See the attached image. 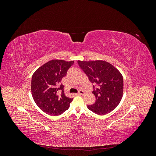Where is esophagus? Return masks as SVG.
Segmentation results:
<instances>
[{
  "label": "esophagus",
  "mask_w": 156,
  "mask_h": 156,
  "mask_svg": "<svg viewBox=\"0 0 156 156\" xmlns=\"http://www.w3.org/2000/svg\"><path fill=\"white\" fill-rule=\"evenodd\" d=\"M84 94V92L83 90H80L78 92L79 95H83Z\"/></svg>",
  "instance_id": "obj_1"
}]
</instances>
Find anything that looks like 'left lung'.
I'll list each match as a JSON object with an SVG mask.
<instances>
[{
	"instance_id": "obj_1",
	"label": "left lung",
	"mask_w": 156,
	"mask_h": 156,
	"mask_svg": "<svg viewBox=\"0 0 156 156\" xmlns=\"http://www.w3.org/2000/svg\"><path fill=\"white\" fill-rule=\"evenodd\" d=\"M79 67L93 85L96 101L88 105L89 110L99 115L109 113L119 105L123 96L124 81L122 74L112 64L103 60H78Z\"/></svg>"
}]
</instances>
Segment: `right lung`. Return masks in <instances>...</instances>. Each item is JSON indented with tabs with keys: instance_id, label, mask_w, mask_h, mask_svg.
I'll return each mask as SVG.
<instances>
[{
	"instance_id": "1",
	"label": "right lung",
	"mask_w": 156,
	"mask_h": 156,
	"mask_svg": "<svg viewBox=\"0 0 156 156\" xmlns=\"http://www.w3.org/2000/svg\"><path fill=\"white\" fill-rule=\"evenodd\" d=\"M74 61L52 60L37 69L32 75L31 91L36 105L47 114L58 116L68 109L73 98L65 96L60 84Z\"/></svg>"
}]
</instances>
